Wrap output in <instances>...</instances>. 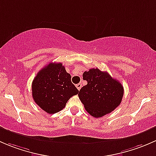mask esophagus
I'll return each mask as SVG.
<instances>
[{"label":"esophagus","mask_w":156,"mask_h":156,"mask_svg":"<svg viewBox=\"0 0 156 156\" xmlns=\"http://www.w3.org/2000/svg\"><path fill=\"white\" fill-rule=\"evenodd\" d=\"M81 87H82V84H81V83H79V84H76V87H77V89L78 90H80V89H81Z\"/></svg>","instance_id":"34e87169"}]
</instances>
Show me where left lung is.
<instances>
[{
	"label": "left lung",
	"instance_id": "1",
	"mask_svg": "<svg viewBox=\"0 0 156 156\" xmlns=\"http://www.w3.org/2000/svg\"><path fill=\"white\" fill-rule=\"evenodd\" d=\"M83 79L87 84L81 87L78 97L86 111L93 117H103L120 105L124 87L108 72L90 69L84 72Z\"/></svg>",
	"mask_w": 156,
	"mask_h": 156
}]
</instances>
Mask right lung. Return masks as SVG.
Returning <instances> with one entry per match:
<instances>
[{"label":"right lung","mask_w":156,"mask_h":156,"mask_svg":"<svg viewBox=\"0 0 156 156\" xmlns=\"http://www.w3.org/2000/svg\"><path fill=\"white\" fill-rule=\"evenodd\" d=\"M31 90L36 104L49 114L61 111L69 99L79 92L61 62H50L39 71Z\"/></svg>","instance_id":"right-lung-1"}]
</instances>
